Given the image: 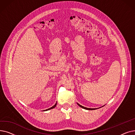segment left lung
<instances>
[{
    "label": "left lung",
    "instance_id": "obj_1",
    "mask_svg": "<svg viewBox=\"0 0 135 135\" xmlns=\"http://www.w3.org/2000/svg\"><path fill=\"white\" fill-rule=\"evenodd\" d=\"M78 105L79 107H81V108H84V109H88V110H94V109H96V108H86V107H83V106H82V105H80L79 104H78Z\"/></svg>",
    "mask_w": 135,
    "mask_h": 135
}]
</instances>
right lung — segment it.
<instances>
[{"label":"right lung","instance_id":"obj_1","mask_svg":"<svg viewBox=\"0 0 135 135\" xmlns=\"http://www.w3.org/2000/svg\"><path fill=\"white\" fill-rule=\"evenodd\" d=\"M56 103L53 106V107H51L50 108H49V109H46V110H49V109H52V108H55V107H56Z\"/></svg>","mask_w":135,"mask_h":135}]
</instances>
